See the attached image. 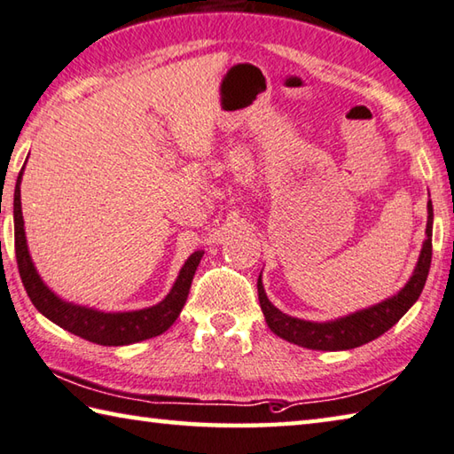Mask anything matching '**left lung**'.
Returning <instances> with one entry per match:
<instances>
[{
    "label": "left lung",
    "mask_w": 454,
    "mask_h": 454,
    "mask_svg": "<svg viewBox=\"0 0 454 454\" xmlns=\"http://www.w3.org/2000/svg\"><path fill=\"white\" fill-rule=\"evenodd\" d=\"M428 221H427V239L420 251L419 263L411 281L396 293L395 297L383 301V303L372 305L364 311L353 313L343 319L329 321V323H311L303 319H295L281 313L279 309L271 305L267 299L261 275L257 279L259 303L263 309L265 321L277 337H281L289 343H295L305 348H315V351H347V348L361 347L369 340L377 339L399 323L401 317L409 311L412 303L420 297L427 283L428 269H431L433 257V203L428 201Z\"/></svg>",
    "instance_id": "1"
}]
</instances>
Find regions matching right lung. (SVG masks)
I'll return each instance as SVG.
<instances>
[{
  "label": "right lung",
  "instance_id": "obj_1",
  "mask_svg": "<svg viewBox=\"0 0 454 454\" xmlns=\"http://www.w3.org/2000/svg\"><path fill=\"white\" fill-rule=\"evenodd\" d=\"M15 183V193H13V227H15V259H18V269L23 287L27 291V297L31 303L35 305L39 313H43L47 319L59 325L61 329H66L74 335L82 337L91 343L106 345V347H121L131 345L137 340H145L151 337H157L171 327L177 319L183 305H185L191 281L197 271L199 261L203 257V249L195 251L191 255L185 265H183L181 273L175 281L173 289L161 303L155 307L141 309V311L131 313H101L93 311L87 307H77L66 303L59 297H55L53 293L45 287L43 281L39 279L31 257L27 253L26 243V231H23V217H21V199H20V183Z\"/></svg>",
  "mask_w": 454,
  "mask_h": 454
}]
</instances>
